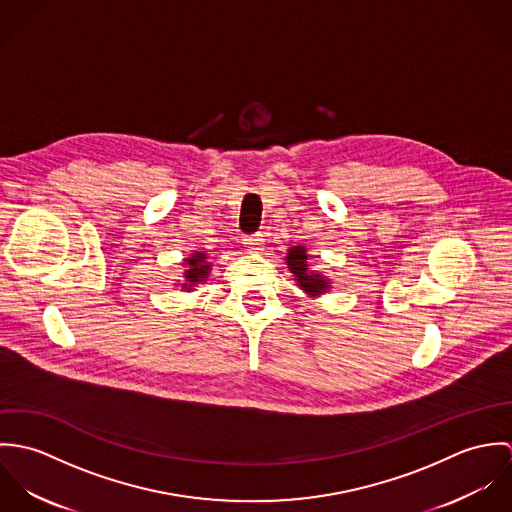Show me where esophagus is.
Masks as SVG:
<instances>
[{
    "instance_id": "obj_1",
    "label": "esophagus",
    "mask_w": 512,
    "mask_h": 512,
    "mask_svg": "<svg viewBox=\"0 0 512 512\" xmlns=\"http://www.w3.org/2000/svg\"><path fill=\"white\" fill-rule=\"evenodd\" d=\"M244 246H246V250H248V252L258 254V252L264 248V238H262V234L246 236V238H244Z\"/></svg>"
}]
</instances>
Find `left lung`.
Returning <instances> with one entry per match:
<instances>
[{
	"label": "left lung",
	"instance_id": "1",
	"mask_svg": "<svg viewBox=\"0 0 512 512\" xmlns=\"http://www.w3.org/2000/svg\"><path fill=\"white\" fill-rule=\"evenodd\" d=\"M286 264H288V268H290L297 286L303 292L309 293L311 297L321 295V293H325L331 288L329 280H325L321 274L311 272L307 268V250H305V246H293V248H290L288 256H286Z\"/></svg>",
	"mask_w": 512,
	"mask_h": 512
}]
</instances>
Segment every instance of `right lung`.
Returning a JSON list of instances; mask_svg holds the SVG:
<instances>
[{"instance_id": "1", "label": "right lung", "mask_w": 512, "mask_h": 512, "mask_svg": "<svg viewBox=\"0 0 512 512\" xmlns=\"http://www.w3.org/2000/svg\"><path fill=\"white\" fill-rule=\"evenodd\" d=\"M183 266L187 268L185 274H183L185 276V284H183L185 292H191L197 284H203L209 278L211 264L207 262L205 252H193L191 258H185Z\"/></svg>"}]
</instances>
